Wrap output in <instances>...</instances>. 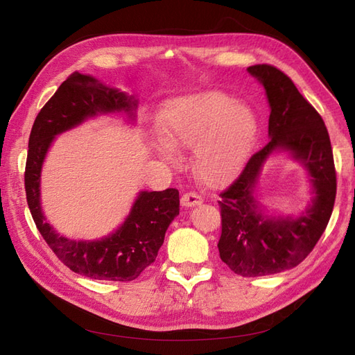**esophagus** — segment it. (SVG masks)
<instances>
[{"label":"esophagus","mask_w":355,"mask_h":355,"mask_svg":"<svg viewBox=\"0 0 355 355\" xmlns=\"http://www.w3.org/2000/svg\"><path fill=\"white\" fill-rule=\"evenodd\" d=\"M201 202H202V197L194 191L187 192V194H184L180 198V204L184 207H194V206H198V204H201Z\"/></svg>","instance_id":"esophagus-1"}]
</instances>
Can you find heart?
<instances>
[{
	"instance_id": "obj_1",
	"label": "heart",
	"mask_w": 355,
	"mask_h": 355,
	"mask_svg": "<svg viewBox=\"0 0 355 355\" xmlns=\"http://www.w3.org/2000/svg\"><path fill=\"white\" fill-rule=\"evenodd\" d=\"M161 135L176 148H194L192 166L210 187L227 184L239 175L256 139L254 112L220 92H202L171 101L159 115ZM164 145L168 159L176 154Z\"/></svg>"
}]
</instances>
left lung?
I'll return each instance as SVG.
<instances>
[{"label": "left lung", "instance_id": "obj_1", "mask_svg": "<svg viewBox=\"0 0 355 355\" xmlns=\"http://www.w3.org/2000/svg\"><path fill=\"white\" fill-rule=\"evenodd\" d=\"M261 81L271 106V141L247 161L240 176L220 192L222 262L243 277H261L290 270L313 252L323 235L336 198V170L323 118L293 81L272 65L247 68ZM287 150L309 170L315 188L313 204L299 217H268L254 197L255 182L266 158Z\"/></svg>", "mask_w": 355, "mask_h": 355}]
</instances>
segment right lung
I'll return each instance as SVG.
<instances>
[{"label": "right lung", "instance_id": "add662e5", "mask_svg": "<svg viewBox=\"0 0 355 355\" xmlns=\"http://www.w3.org/2000/svg\"><path fill=\"white\" fill-rule=\"evenodd\" d=\"M136 106V101L124 92L73 72L42 106L29 136L25 191L32 219L63 265L93 280L132 282L155 261L168 225L179 214V191L139 192L130 214L114 234L96 241H73L62 237L42 214L41 167L56 135L98 114H132Z\"/></svg>", "mask_w": 355, "mask_h": 355}]
</instances>
